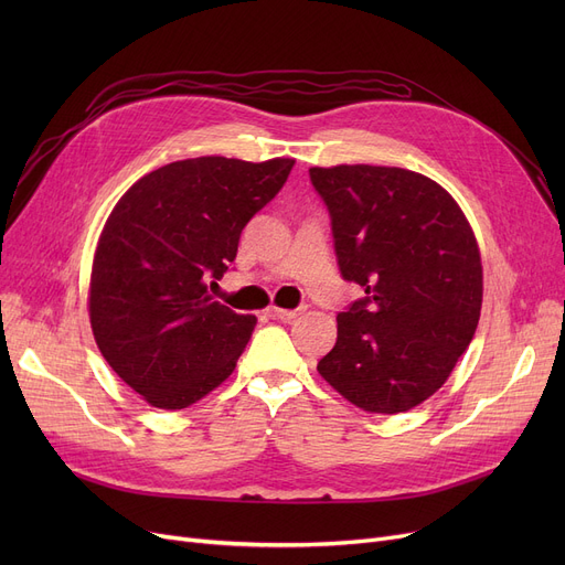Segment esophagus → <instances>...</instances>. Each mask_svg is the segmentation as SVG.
Listing matches in <instances>:
<instances>
[{
  "label": "esophagus",
  "instance_id": "obj_1",
  "mask_svg": "<svg viewBox=\"0 0 565 565\" xmlns=\"http://www.w3.org/2000/svg\"><path fill=\"white\" fill-rule=\"evenodd\" d=\"M302 313V309H295V311H288V309H277V307H270L267 309V318H273V320H284V322H290V320H295Z\"/></svg>",
  "mask_w": 565,
  "mask_h": 565
}]
</instances>
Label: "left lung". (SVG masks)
<instances>
[{"label": "left lung", "instance_id": "left-lung-1", "mask_svg": "<svg viewBox=\"0 0 565 565\" xmlns=\"http://www.w3.org/2000/svg\"><path fill=\"white\" fill-rule=\"evenodd\" d=\"M328 205L341 277L366 298L337 316L318 373L366 412L430 398L477 332L483 267L473 231L430 178L398 167H311Z\"/></svg>", "mask_w": 565, "mask_h": 565}]
</instances>
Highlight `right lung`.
I'll return each instance as SVG.
<instances>
[{"label": "right lung", "instance_id": "obj_1", "mask_svg": "<svg viewBox=\"0 0 565 565\" xmlns=\"http://www.w3.org/2000/svg\"><path fill=\"white\" fill-rule=\"evenodd\" d=\"M295 160L192 158L164 164L118 199L100 233L88 316L107 364L153 407L183 409L233 373L256 318L215 302L247 222Z\"/></svg>", "mask_w": 565, "mask_h": 565}]
</instances>
